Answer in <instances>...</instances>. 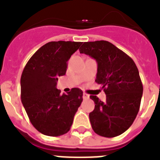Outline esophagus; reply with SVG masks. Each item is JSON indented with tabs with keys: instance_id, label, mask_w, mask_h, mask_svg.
I'll use <instances>...</instances> for the list:
<instances>
[{
	"instance_id": "obj_1",
	"label": "esophagus",
	"mask_w": 160,
	"mask_h": 160,
	"mask_svg": "<svg viewBox=\"0 0 160 160\" xmlns=\"http://www.w3.org/2000/svg\"><path fill=\"white\" fill-rule=\"evenodd\" d=\"M83 99H88L89 98H90V95H89L88 94H87V93H83Z\"/></svg>"
}]
</instances>
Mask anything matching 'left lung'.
<instances>
[{
    "label": "left lung",
    "mask_w": 160,
    "mask_h": 160,
    "mask_svg": "<svg viewBox=\"0 0 160 160\" xmlns=\"http://www.w3.org/2000/svg\"><path fill=\"white\" fill-rule=\"evenodd\" d=\"M79 51L96 60L95 82L107 96L106 102L90 96L95 104L89 114L91 127L101 136H118L132 125L140 107L143 88L138 68L132 58L107 41L84 42Z\"/></svg>",
    "instance_id": "obj_1"
}]
</instances>
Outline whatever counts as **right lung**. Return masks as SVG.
<instances>
[{
    "mask_svg": "<svg viewBox=\"0 0 160 160\" xmlns=\"http://www.w3.org/2000/svg\"><path fill=\"white\" fill-rule=\"evenodd\" d=\"M82 42H50L32 55L21 78V98L32 126L48 136H60L70 131L82 102V91L71 89L61 94L58 78L66 74L67 62Z\"/></svg>",
    "mask_w": 160,
    "mask_h": 160,
    "instance_id": "right-lung-1",
    "label": "right lung"
}]
</instances>
